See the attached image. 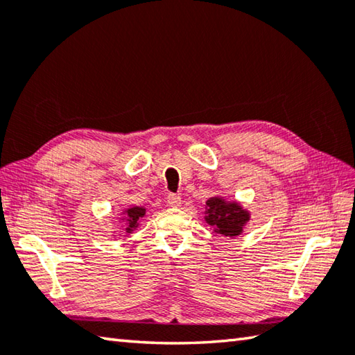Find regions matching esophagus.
I'll return each instance as SVG.
<instances>
[{
    "instance_id": "1",
    "label": "esophagus",
    "mask_w": 355,
    "mask_h": 355,
    "mask_svg": "<svg viewBox=\"0 0 355 355\" xmlns=\"http://www.w3.org/2000/svg\"><path fill=\"white\" fill-rule=\"evenodd\" d=\"M168 205L172 207H178L182 205V197L177 196V193H169L168 196Z\"/></svg>"
}]
</instances>
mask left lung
<instances>
[{
    "instance_id": "1",
    "label": "left lung",
    "mask_w": 355,
    "mask_h": 355,
    "mask_svg": "<svg viewBox=\"0 0 355 355\" xmlns=\"http://www.w3.org/2000/svg\"><path fill=\"white\" fill-rule=\"evenodd\" d=\"M206 223L223 237H237L249 221V212L237 201L212 197L206 201Z\"/></svg>"
}]
</instances>
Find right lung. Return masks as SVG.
Returning a JSON list of instances; mask_svg holds the SVG:
<instances>
[{
  "instance_id": "right-lung-1",
  "label": "right lung",
  "mask_w": 355,
  "mask_h": 355,
  "mask_svg": "<svg viewBox=\"0 0 355 355\" xmlns=\"http://www.w3.org/2000/svg\"><path fill=\"white\" fill-rule=\"evenodd\" d=\"M146 214V209L144 207H140V206H132V207H128L126 211H123V215H124V221H126V232L130 234L134 229L138 227V221H140V218L144 217Z\"/></svg>"
}]
</instances>
